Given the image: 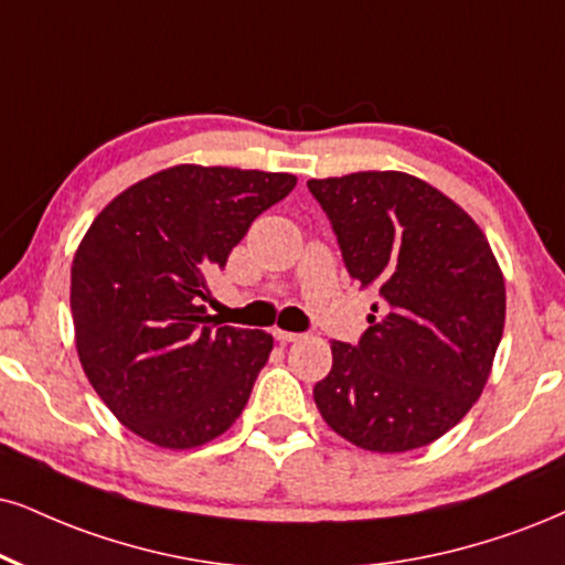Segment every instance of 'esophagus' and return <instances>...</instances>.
Instances as JSON below:
<instances>
[{
    "label": "esophagus",
    "instance_id": "1",
    "mask_svg": "<svg viewBox=\"0 0 565 565\" xmlns=\"http://www.w3.org/2000/svg\"><path fill=\"white\" fill-rule=\"evenodd\" d=\"M275 340H280V343H296V340H301V335L288 330H275Z\"/></svg>",
    "mask_w": 565,
    "mask_h": 565
}]
</instances>
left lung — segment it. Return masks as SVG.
Instances as JSON below:
<instances>
[{"label":"left lung","mask_w":565,"mask_h":565,"mask_svg":"<svg viewBox=\"0 0 565 565\" xmlns=\"http://www.w3.org/2000/svg\"><path fill=\"white\" fill-rule=\"evenodd\" d=\"M353 280L377 288L359 345L332 340L315 401L332 431L372 452L435 443L487 385L505 324V280L456 201L406 172L309 180Z\"/></svg>","instance_id":"obj_1"}]
</instances>
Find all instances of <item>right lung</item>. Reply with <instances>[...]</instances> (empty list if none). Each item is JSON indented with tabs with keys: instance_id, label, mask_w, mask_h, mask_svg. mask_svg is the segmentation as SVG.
Listing matches in <instances>:
<instances>
[{
	"instance_id": "obj_1",
	"label": "right lung",
	"mask_w": 565,
	"mask_h": 565,
	"mask_svg": "<svg viewBox=\"0 0 565 565\" xmlns=\"http://www.w3.org/2000/svg\"><path fill=\"white\" fill-rule=\"evenodd\" d=\"M288 172L175 164L125 188L90 222L70 269L83 372L134 435L191 450L233 427L267 364L264 330L214 327L201 301Z\"/></svg>"
}]
</instances>
